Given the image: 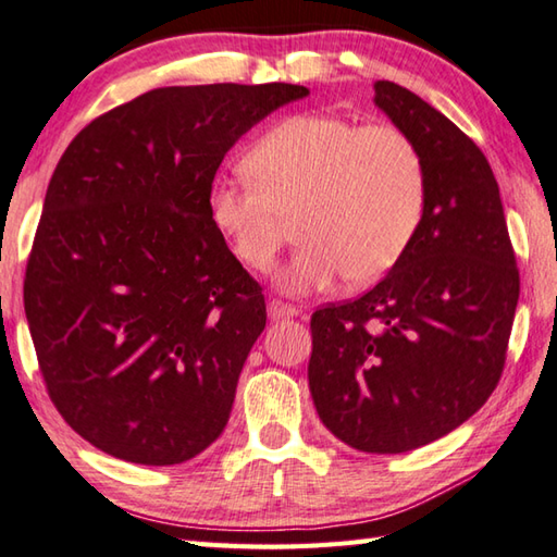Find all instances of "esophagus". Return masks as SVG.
I'll return each instance as SVG.
<instances>
[{"label": "esophagus", "instance_id": "esophagus-1", "mask_svg": "<svg viewBox=\"0 0 557 557\" xmlns=\"http://www.w3.org/2000/svg\"><path fill=\"white\" fill-rule=\"evenodd\" d=\"M269 314L274 320H283V318H296L298 314V310L293 308V306H288V302H281V300H269Z\"/></svg>", "mask_w": 557, "mask_h": 557}]
</instances>
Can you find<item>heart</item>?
<instances>
[{"label":"heart","instance_id":"heart-1","mask_svg":"<svg viewBox=\"0 0 557 557\" xmlns=\"http://www.w3.org/2000/svg\"><path fill=\"white\" fill-rule=\"evenodd\" d=\"M251 176H225L208 208L235 257L267 271L298 215L302 247L278 271L290 296L342 276L371 283L412 243L424 213V162L395 125L300 113L276 123L247 154Z\"/></svg>","mask_w":557,"mask_h":557}]
</instances>
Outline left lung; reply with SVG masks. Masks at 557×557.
<instances>
[{"instance_id": "obj_1", "label": "left lung", "mask_w": 557, "mask_h": 557, "mask_svg": "<svg viewBox=\"0 0 557 557\" xmlns=\"http://www.w3.org/2000/svg\"><path fill=\"white\" fill-rule=\"evenodd\" d=\"M373 103L424 162V213L387 276L312 312L308 383L330 432L366 454H405L487 403L505 369L519 271L490 162L432 103L375 82Z\"/></svg>"}]
</instances>
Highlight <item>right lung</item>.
Wrapping results in <instances>:
<instances>
[{
  "mask_svg": "<svg viewBox=\"0 0 557 557\" xmlns=\"http://www.w3.org/2000/svg\"><path fill=\"white\" fill-rule=\"evenodd\" d=\"M308 94L160 87L99 115L60 157L24 308L52 405L103 454L174 466L223 434L267 306L208 198L251 125Z\"/></svg>",
  "mask_w": 557,
  "mask_h": 557,
  "instance_id": "1",
  "label": "right lung"
}]
</instances>
